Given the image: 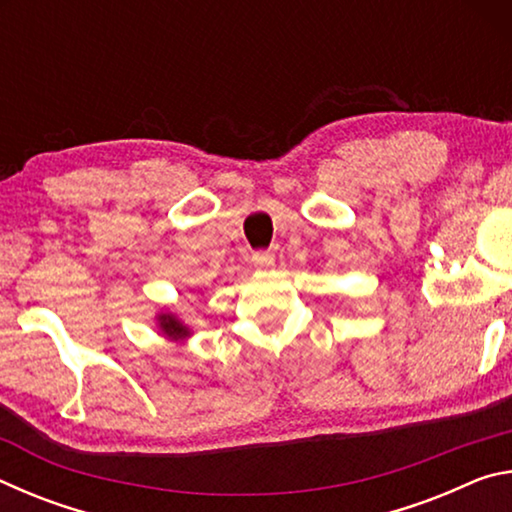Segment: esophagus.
<instances>
[{
  "mask_svg": "<svg viewBox=\"0 0 512 512\" xmlns=\"http://www.w3.org/2000/svg\"><path fill=\"white\" fill-rule=\"evenodd\" d=\"M253 264L257 271H271V268L275 266V257L271 253H255Z\"/></svg>",
  "mask_w": 512,
  "mask_h": 512,
  "instance_id": "esophagus-1",
  "label": "esophagus"
}]
</instances>
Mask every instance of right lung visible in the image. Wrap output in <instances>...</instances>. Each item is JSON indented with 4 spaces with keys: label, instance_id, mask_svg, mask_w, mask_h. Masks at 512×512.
Returning <instances> with one entry per match:
<instances>
[{
    "label": "right lung",
    "instance_id": "add662e5",
    "mask_svg": "<svg viewBox=\"0 0 512 512\" xmlns=\"http://www.w3.org/2000/svg\"><path fill=\"white\" fill-rule=\"evenodd\" d=\"M155 320H158V329L162 332V336H167L169 341H185L192 336V329H189V325H185L183 320H180L178 314H173V311H160L158 316H155Z\"/></svg>",
    "mask_w": 512,
    "mask_h": 512
}]
</instances>
